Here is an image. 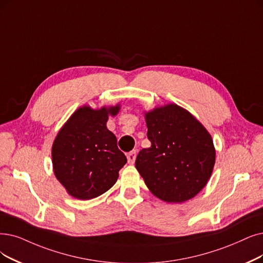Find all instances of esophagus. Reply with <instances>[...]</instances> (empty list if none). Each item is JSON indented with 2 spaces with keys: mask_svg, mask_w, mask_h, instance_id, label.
I'll use <instances>...</instances> for the list:
<instances>
[{
  "mask_svg": "<svg viewBox=\"0 0 263 263\" xmlns=\"http://www.w3.org/2000/svg\"><path fill=\"white\" fill-rule=\"evenodd\" d=\"M127 160H128V163H129V164H134V163H135V160H136V151H135V150L130 151V152L127 154Z\"/></svg>",
  "mask_w": 263,
  "mask_h": 263,
  "instance_id": "obj_1",
  "label": "esophagus"
}]
</instances>
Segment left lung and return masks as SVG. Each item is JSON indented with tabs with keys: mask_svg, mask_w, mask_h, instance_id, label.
<instances>
[{
	"mask_svg": "<svg viewBox=\"0 0 263 263\" xmlns=\"http://www.w3.org/2000/svg\"><path fill=\"white\" fill-rule=\"evenodd\" d=\"M150 148L140 150L136 168L150 191L168 203L194 197L215 165L212 136L192 114L167 104L145 114Z\"/></svg>",
	"mask_w": 263,
	"mask_h": 263,
	"instance_id": "8db88e82",
	"label": "left lung"
}]
</instances>
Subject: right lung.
Masks as SVG:
<instances>
[{"instance_id":"right-lung-1","label":"right lung","mask_w":263,"mask_h":263,"mask_svg":"<svg viewBox=\"0 0 263 263\" xmlns=\"http://www.w3.org/2000/svg\"><path fill=\"white\" fill-rule=\"evenodd\" d=\"M119 110V106L80 108L58 133L51 149L52 166L57 179L73 197L91 199L107 192L127 162L117 137L107 128L109 114Z\"/></svg>"}]
</instances>
